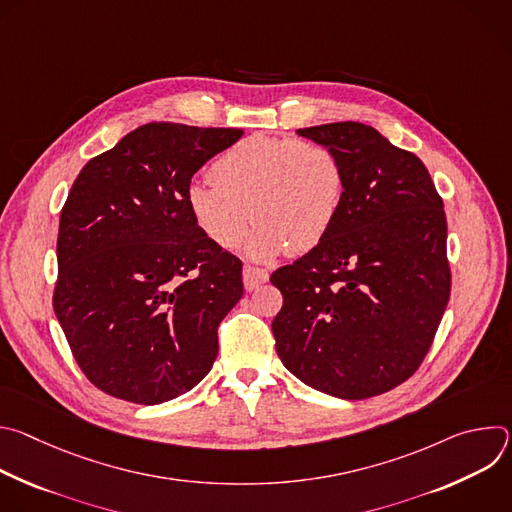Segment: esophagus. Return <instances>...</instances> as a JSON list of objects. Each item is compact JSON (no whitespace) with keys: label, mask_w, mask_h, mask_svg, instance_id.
Returning <instances> with one entry per match:
<instances>
[{"label":"esophagus","mask_w":512,"mask_h":512,"mask_svg":"<svg viewBox=\"0 0 512 512\" xmlns=\"http://www.w3.org/2000/svg\"><path fill=\"white\" fill-rule=\"evenodd\" d=\"M267 279H269V273H267L265 269H259V267H253V265H245V267H243V283H245V289H247V291L257 289V287L263 285Z\"/></svg>","instance_id":"1"}]
</instances>
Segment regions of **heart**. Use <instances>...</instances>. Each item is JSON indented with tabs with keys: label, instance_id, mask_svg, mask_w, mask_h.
I'll use <instances>...</instances> for the list:
<instances>
[{
	"label": "heart",
	"instance_id": "1",
	"mask_svg": "<svg viewBox=\"0 0 512 512\" xmlns=\"http://www.w3.org/2000/svg\"><path fill=\"white\" fill-rule=\"evenodd\" d=\"M210 180L186 190L196 229L212 245L235 249L251 218L257 227L247 251L259 259L318 247L344 196V172L330 148L265 133L237 141L212 164Z\"/></svg>",
	"mask_w": 512,
	"mask_h": 512
}]
</instances>
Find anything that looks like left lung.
I'll return each instance as SVG.
<instances>
[{
    "label": "left lung",
    "instance_id": "left-lung-1",
    "mask_svg": "<svg viewBox=\"0 0 512 512\" xmlns=\"http://www.w3.org/2000/svg\"><path fill=\"white\" fill-rule=\"evenodd\" d=\"M296 133L336 154L344 196L322 243L271 275L283 296L275 348L308 387L369 399L419 369L446 312L444 202L423 162L371 125Z\"/></svg>",
    "mask_w": 512,
    "mask_h": 512
}]
</instances>
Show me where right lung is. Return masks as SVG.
I'll use <instances>...</instances> for the list:
<instances>
[{"label":"right lung","mask_w":512,"mask_h":512,"mask_svg":"<svg viewBox=\"0 0 512 512\" xmlns=\"http://www.w3.org/2000/svg\"><path fill=\"white\" fill-rule=\"evenodd\" d=\"M241 135L141 125L72 184L52 304L81 371L103 393L158 405L212 369L218 324L243 296V263L196 229L186 190Z\"/></svg>","instance_id":"right-lung-1"}]
</instances>
